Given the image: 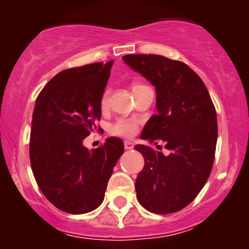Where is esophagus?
<instances>
[{"label":"esophagus","instance_id":"34e87169","mask_svg":"<svg viewBox=\"0 0 249 249\" xmlns=\"http://www.w3.org/2000/svg\"><path fill=\"white\" fill-rule=\"evenodd\" d=\"M124 148L126 150H130V149H132V148H134V144H132V143L130 142V141H125V142H124Z\"/></svg>","mask_w":249,"mask_h":249}]
</instances>
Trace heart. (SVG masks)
<instances>
[{
    "mask_svg": "<svg viewBox=\"0 0 249 249\" xmlns=\"http://www.w3.org/2000/svg\"><path fill=\"white\" fill-rule=\"evenodd\" d=\"M142 87V84H139V83H135L132 85V90L136 89V88ZM108 100H109V90L106 89L104 91L101 96V101H100V105H101L102 108H107L108 106ZM139 130V122L136 119H132V118H120L118 119L114 124L110 126L109 132L114 136H120V137H132Z\"/></svg>",
    "mask_w": 249,
    "mask_h": 249,
    "instance_id": "heart-1",
    "label": "heart"
}]
</instances>
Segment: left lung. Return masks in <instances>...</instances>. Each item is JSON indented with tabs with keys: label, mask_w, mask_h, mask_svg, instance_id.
<instances>
[{
	"label": "left lung",
	"mask_w": 249,
	"mask_h": 249,
	"mask_svg": "<svg viewBox=\"0 0 249 249\" xmlns=\"http://www.w3.org/2000/svg\"><path fill=\"white\" fill-rule=\"evenodd\" d=\"M132 70L157 90V114L141 139L164 142L169 155L139 144L144 167L136 179L137 200L157 214L180 211L197 196L214 161L217 113L201 78L187 64L161 55H124ZM161 147V145H158Z\"/></svg>",
	"instance_id": "8db88e82"
}]
</instances>
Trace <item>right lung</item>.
Masks as SVG:
<instances>
[{"mask_svg": "<svg viewBox=\"0 0 249 249\" xmlns=\"http://www.w3.org/2000/svg\"><path fill=\"white\" fill-rule=\"evenodd\" d=\"M112 65L113 60L64 70L48 82L35 104L32 172L44 196L71 214L101 205L113 167L124 153L123 141L117 137L92 150L83 145L101 119L100 101Z\"/></svg>", "mask_w": 249, "mask_h": 249, "instance_id": "1", "label": "right lung"}]
</instances>
